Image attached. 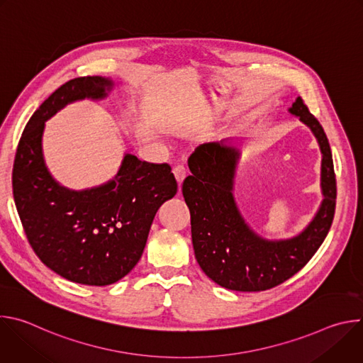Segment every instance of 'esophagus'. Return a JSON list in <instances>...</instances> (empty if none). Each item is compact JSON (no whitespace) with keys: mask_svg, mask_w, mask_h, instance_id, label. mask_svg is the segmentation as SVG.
<instances>
[{"mask_svg":"<svg viewBox=\"0 0 363 363\" xmlns=\"http://www.w3.org/2000/svg\"><path fill=\"white\" fill-rule=\"evenodd\" d=\"M174 175H175V179H177V182H178V186L181 188V185H182V182H184L185 177H186V169H185V167H184V165L175 167V168H174Z\"/></svg>","mask_w":363,"mask_h":363,"instance_id":"obj_1","label":"esophagus"}]
</instances>
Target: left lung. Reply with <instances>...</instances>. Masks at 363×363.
I'll return each instance as SVG.
<instances>
[{"label": "left lung", "instance_id": "left-lung-1", "mask_svg": "<svg viewBox=\"0 0 363 363\" xmlns=\"http://www.w3.org/2000/svg\"><path fill=\"white\" fill-rule=\"evenodd\" d=\"M289 113L315 135L322 152V203L313 220L297 235L269 240L257 234L241 216L234 181L241 149L233 139L203 143L188 160L191 175L182 195L191 213L195 258L213 281L235 291H263L300 272L325 241L336 206L332 150L319 121L297 97Z\"/></svg>", "mask_w": 363, "mask_h": 363}]
</instances>
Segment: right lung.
I'll list each match as a JSON object with an SVG mask.
<instances>
[{
  "mask_svg": "<svg viewBox=\"0 0 363 363\" xmlns=\"http://www.w3.org/2000/svg\"><path fill=\"white\" fill-rule=\"evenodd\" d=\"M113 86L109 77L87 76L51 93L26 125L13 168L16 206L34 252L59 276L86 286L116 283L138 264L155 214L178 189L168 164L132 153L99 186L69 189L50 174L41 143L45 121L69 103L108 97Z\"/></svg>",
  "mask_w": 363,
  "mask_h": 363,
  "instance_id": "obj_1",
  "label": "right lung"
}]
</instances>
